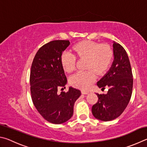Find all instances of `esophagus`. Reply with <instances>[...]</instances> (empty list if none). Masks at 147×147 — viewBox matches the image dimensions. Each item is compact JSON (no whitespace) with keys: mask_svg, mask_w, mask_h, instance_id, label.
Segmentation results:
<instances>
[{"mask_svg":"<svg viewBox=\"0 0 147 147\" xmlns=\"http://www.w3.org/2000/svg\"><path fill=\"white\" fill-rule=\"evenodd\" d=\"M81 93H82V94H88L89 93V91L84 90H82Z\"/></svg>","mask_w":147,"mask_h":147,"instance_id":"obj_1","label":"esophagus"}]
</instances>
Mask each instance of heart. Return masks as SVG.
I'll return each mask as SVG.
<instances>
[{
	"mask_svg": "<svg viewBox=\"0 0 147 147\" xmlns=\"http://www.w3.org/2000/svg\"><path fill=\"white\" fill-rule=\"evenodd\" d=\"M73 50L80 59L86 58L84 71H79L71 76L69 83L77 88L86 89L96 78V72L100 75L105 73L112 63L114 53L109 45L91 40H83L73 46ZM76 57L74 53L65 51L61 55V63L67 72L73 71L76 66Z\"/></svg>",
	"mask_w": 147,
	"mask_h": 147,
	"instance_id": "b5f03b06",
	"label": "heart"
}]
</instances>
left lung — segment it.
Listing matches in <instances>:
<instances>
[{
	"mask_svg": "<svg viewBox=\"0 0 147 147\" xmlns=\"http://www.w3.org/2000/svg\"><path fill=\"white\" fill-rule=\"evenodd\" d=\"M114 60L107 74L97 82L101 90L108 88L106 94H96L98 101L92 108L97 119L109 121L124 112L132 93L133 76L127 51L119 43L113 44Z\"/></svg>",
	"mask_w": 147,
	"mask_h": 147,
	"instance_id": "obj_1",
	"label": "left lung"
}]
</instances>
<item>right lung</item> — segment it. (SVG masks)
<instances>
[{
	"label": "right lung",
	"instance_id": "obj_1",
	"mask_svg": "<svg viewBox=\"0 0 147 147\" xmlns=\"http://www.w3.org/2000/svg\"><path fill=\"white\" fill-rule=\"evenodd\" d=\"M69 41L56 40L39 48L33 59L30 71V91L33 103L38 113L48 122L61 124L71 117L74 103L81 91L69 87L65 93L66 77L61 63V55Z\"/></svg>",
	"mask_w": 147,
	"mask_h": 147
}]
</instances>
